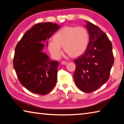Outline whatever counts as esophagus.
Instances as JSON below:
<instances>
[{"instance_id":"esophagus-1","label":"esophagus","mask_w":124,"mask_h":124,"mask_svg":"<svg viewBox=\"0 0 124 124\" xmlns=\"http://www.w3.org/2000/svg\"><path fill=\"white\" fill-rule=\"evenodd\" d=\"M61 63H62V64H63V65H66V64H68V62H66V61H62V62H61Z\"/></svg>"}]
</instances>
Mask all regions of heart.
<instances>
[{
    "label": "heart",
    "instance_id": "1",
    "mask_svg": "<svg viewBox=\"0 0 124 124\" xmlns=\"http://www.w3.org/2000/svg\"><path fill=\"white\" fill-rule=\"evenodd\" d=\"M52 40L48 43V50L56 58L62 56L63 51L71 57H78L86 50L89 43V34L83 27L66 26L56 33Z\"/></svg>",
    "mask_w": 124,
    "mask_h": 124
}]
</instances>
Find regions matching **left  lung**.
<instances>
[{"mask_svg": "<svg viewBox=\"0 0 124 124\" xmlns=\"http://www.w3.org/2000/svg\"><path fill=\"white\" fill-rule=\"evenodd\" d=\"M85 22L89 43L85 53L74 60V79L79 90L90 93L107 81L114 56L112 43L106 33L92 23Z\"/></svg>", "mask_w": 124, "mask_h": 124, "instance_id": "left-lung-1", "label": "left lung"}]
</instances>
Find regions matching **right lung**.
I'll list each match as a JSON object with an SVG mask.
<instances>
[{"label": "right lung", "mask_w": 124, "mask_h": 124, "mask_svg": "<svg viewBox=\"0 0 124 124\" xmlns=\"http://www.w3.org/2000/svg\"><path fill=\"white\" fill-rule=\"evenodd\" d=\"M60 26L52 22L35 24L25 33L15 47L14 70L20 83L33 93L44 95L51 91L57 79L58 62L43 52L45 42ZM46 41V45H47Z\"/></svg>", "instance_id": "right-lung-1"}]
</instances>
